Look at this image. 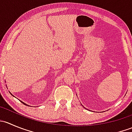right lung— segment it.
<instances>
[{
    "mask_svg": "<svg viewBox=\"0 0 132 132\" xmlns=\"http://www.w3.org/2000/svg\"><path fill=\"white\" fill-rule=\"evenodd\" d=\"M12 95H13V94H12ZM21 102H22V103H23V104H24V105H27V104H25V103H23V102H22V101H21ZM27 106H28V105H27Z\"/></svg>",
    "mask_w": 132,
    "mask_h": 132,
    "instance_id": "obj_1",
    "label": "right lung"
}]
</instances>
